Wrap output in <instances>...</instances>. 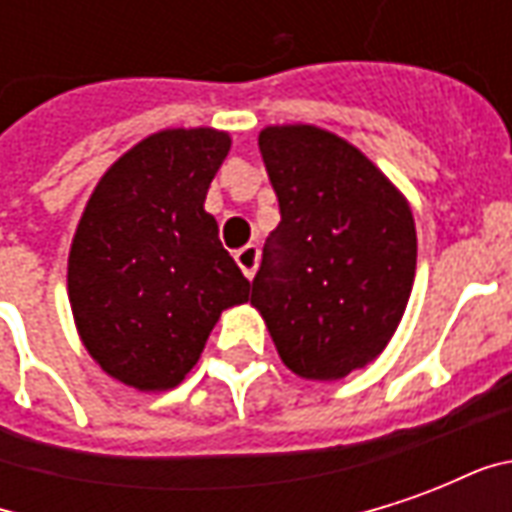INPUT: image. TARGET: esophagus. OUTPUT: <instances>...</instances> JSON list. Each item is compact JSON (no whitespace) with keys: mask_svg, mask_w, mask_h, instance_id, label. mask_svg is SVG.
<instances>
[{"mask_svg":"<svg viewBox=\"0 0 512 512\" xmlns=\"http://www.w3.org/2000/svg\"><path fill=\"white\" fill-rule=\"evenodd\" d=\"M235 263L241 266V271H244L246 279H252L257 271V263H260V249L252 244L244 246V249H238V252H235Z\"/></svg>","mask_w":512,"mask_h":512,"instance_id":"34e87169","label":"esophagus"}]
</instances>
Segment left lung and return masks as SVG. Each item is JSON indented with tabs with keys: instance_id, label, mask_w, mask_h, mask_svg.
<instances>
[{
	"instance_id": "obj_1",
	"label": "left lung",
	"mask_w": 512,
	"mask_h": 512,
	"mask_svg": "<svg viewBox=\"0 0 512 512\" xmlns=\"http://www.w3.org/2000/svg\"><path fill=\"white\" fill-rule=\"evenodd\" d=\"M257 145L282 219L252 304L296 376L343 378L384 351L406 312L414 216L376 164L329 131L266 128Z\"/></svg>"
}]
</instances>
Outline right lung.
<instances>
[{"label": "right lung", "mask_w": 512, "mask_h": 512, "mask_svg": "<svg viewBox=\"0 0 512 512\" xmlns=\"http://www.w3.org/2000/svg\"><path fill=\"white\" fill-rule=\"evenodd\" d=\"M227 150L224 131H158L84 208L68 260L73 318L95 362L134 389L178 386L222 310L249 301V279L202 208Z\"/></svg>", "instance_id": "right-lung-1"}]
</instances>
